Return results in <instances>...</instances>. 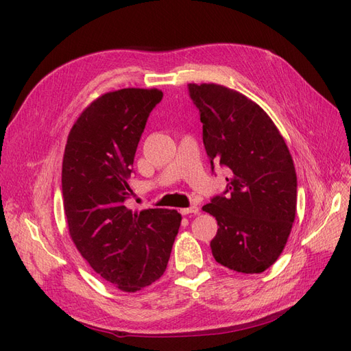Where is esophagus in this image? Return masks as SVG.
I'll return each instance as SVG.
<instances>
[{
    "label": "esophagus",
    "mask_w": 351,
    "mask_h": 351,
    "mask_svg": "<svg viewBox=\"0 0 351 351\" xmlns=\"http://www.w3.org/2000/svg\"><path fill=\"white\" fill-rule=\"evenodd\" d=\"M199 208L197 206H190V208H184V209H180V212H182V215H190V214H199Z\"/></svg>",
    "instance_id": "obj_1"
}]
</instances>
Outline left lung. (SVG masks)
<instances>
[{
	"label": "left lung",
	"mask_w": 351,
	"mask_h": 351,
	"mask_svg": "<svg viewBox=\"0 0 351 351\" xmlns=\"http://www.w3.org/2000/svg\"><path fill=\"white\" fill-rule=\"evenodd\" d=\"M189 92L212 169L214 161L228 168V195L202 208L219 226L212 254L228 269L261 274L280 258L295 218L293 158L271 117L246 95L215 83H190Z\"/></svg>",
	"instance_id": "1"
}]
</instances>
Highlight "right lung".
<instances>
[{"label":"right lung","mask_w":351,"mask_h":351,"mask_svg":"<svg viewBox=\"0 0 351 351\" xmlns=\"http://www.w3.org/2000/svg\"><path fill=\"white\" fill-rule=\"evenodd\" d=\"M159 89L127 88L90 102L74 121L62 158V205L79 253L104 280L136 293L162 277L182 222L171 209L133 210L127 183Z\"/></svg>","instance_id":"add662e5"}]
</instances>
